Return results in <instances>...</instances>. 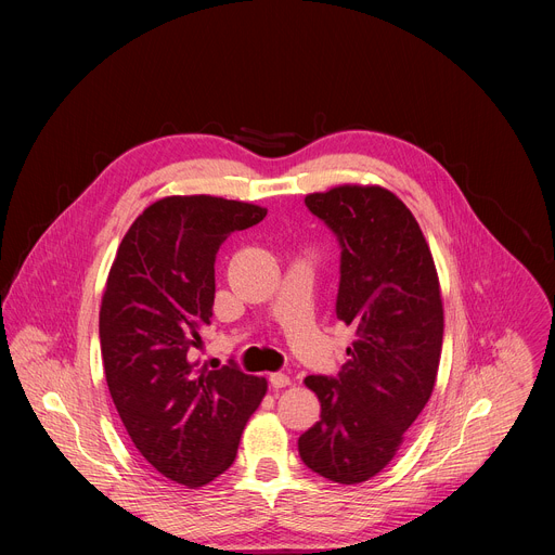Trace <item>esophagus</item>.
<instances>
[{"label":"esophagus","mask_w":555,"mask_h":555,"mask_svg":"<svg viewBox=\"0 0 555 555\" xmlns=\"http://www.w3.org/2000/svg\"><path fill=\"white\" fill-rule=\"evenodd\" d=\"M292 384V379H289V375H285V373H272L270 375V386L272 388H285V386H289Z\"/></svg>","instance_id":"esophagus-1"}]
</instances>
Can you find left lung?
I'll return each instance as SVG.
<instances>
[{"instance_id": "8db88e82", "label": "left lung", "mask_w": 555, "mask_h": 555, "mask_svg": "<svg viewBox=\"0 0 555 555\" xmlns=\"http://www.w3.org/2000/svg\"><path fill=\"white\" fill-rule=\"evenodd\" d=\"M307 208L338 236L336 315L356 330L338 377L307 375L321 420L298 439L302 463L356 486L398 454L428 404L443 343V302L426 236L406 204L382 186L309 193Z\"/></svg>"}]
</instances>
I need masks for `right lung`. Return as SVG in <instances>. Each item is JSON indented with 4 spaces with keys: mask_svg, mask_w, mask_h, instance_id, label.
Listing matches in <instances>:
<instances>
[{
    "mask_svg": "<svg viewBox=\"0 0 555 555\" xmlns=\"http://www.w3.org/2000/svg\"><path fill=\"white\" fill-rule=\"evenodd\" d=\"M266 215L212 195L157 199L122 236L107 276L99 334L112 400L138 452L191 490L232 465L268 390L232 362L193 360L212 315L215 257Z\"/></svg>",
    "mask_w": 555,
    "mask_h": 555,
    "instance_id": "1",
    "label": "right lung"
}]
</instances>
